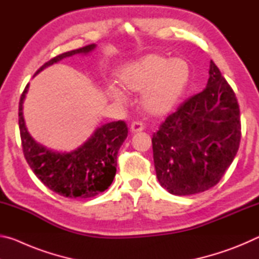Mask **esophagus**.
Returning <instances> with one entry per match:
<instances>
[{
    "mask_svg": "<svg viewBox=\"0 0 259 259\" xmlns=\"http://www.w3.org/2000/svg\"><path fill=\"white\" fill-rule=\"evenodd\" d=\"M130 129H131V133H140V131L144 130V124L142 123V122H133L130 125Z\"/></svg>",
    "mask_w": 259,
    "mask_h": 259,
    "instance_id": "esophagus-1",
    "label": "esophagus"
}]
</instances>
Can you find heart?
<instances>
[{"instance_id":"heart-1","label":"heart","mask_w":259,"mask_h":259,"mask_svg":"<svg viewBox=\"0 0 259 259\" xmlns=\"http://www.w3.org/2000/svg\"><path fill=\"white\" fill-rule=\"evenodd\" d=\"M191 80V66L184 58L150 54L123 65L117 81L124 90L142 93L140 105L152 116H162L176 108ZM107 94L113 100L123 103L125 96L120 88L109 85Z\"/></svg>"}]
</instances>
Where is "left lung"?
<instances>
[{
    "mask_svg": "<svg viewBox=\"0 0 259 259\" xmlns=\"http://www.w3.org/2000/svg\"><path fill=\"white\" fill-rule=\"evenodd\" d=\"M238 99L210 61L201 93L179 105L152 138L157 181L175 195H191L218 184L240 146Z\"/></svg>",
    "mask_w": 259,
    "mask_h": 259,
    "instance_id": "left-lung-1",
    "label": "left lung"
}]
</instances>
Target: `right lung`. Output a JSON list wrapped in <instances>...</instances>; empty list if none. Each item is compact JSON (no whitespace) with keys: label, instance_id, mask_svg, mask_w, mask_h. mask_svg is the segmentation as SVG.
Listing matches in <instances>:
<instances>
[{"label":"right lung","instance_id":"right-lung-1","mask_svg":"<svg viewBox=\"0 0 259 259\" xmlns=\"http://www.w3.org/2000/svg\"><path fill=\"white\" fill-rule=\"evenodd\" d=\"M96 45L64 52L50 59L35 73L43 71L61 59L77 54H89ZM28 84L23 91L19 102V130L25 159L30 169L51 191L65 198H94L107 190L116 172L117 152L128 136L124 121H114L96 129L93 136L69 153H58L35 142L28 134L23 115V103Z\"/></svg>","mask_w":259,"mask_h":259}]
</instances>
